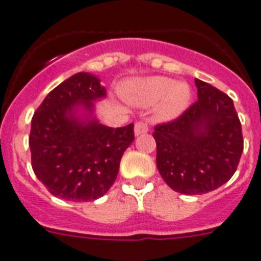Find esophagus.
Masks as SVG:
<instances>
[{
    "instance_id": "34e87169",
    "label": "esophagus",
    "mask_w": 261,
    "mask_h": 261,
    "mask_svg": "<svg viewBox=\"0 0 261 261\" xmlns=\"http://www.w3.org/2000/svg\"><path fill=\"white\" fill-rule=\"evenodd\" d=\"M148 131V126L145 122H136L135 123V127H134V133H135V135H142V134H145Z\"/></svg>"
}]
</instances>
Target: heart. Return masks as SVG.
<instances>
[{"instance_id": "b5f03b06", "label": "heart", "mask_w": 261, "mask_h": 261, "mask_svg": "<svg viewBox=\"0 0 261 261\" xmlns=\"http://www.w3.org/2000/svg\"><path fill=\"white\" fill-rule=\"evenodd\" d=\"M128 101L142 107L154 108V116L160 121H173L182 116L190 107L191 87L187 83H175L166 76H149L130 84L123 92Z\"/></svg>"}]
</instances>
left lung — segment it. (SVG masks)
<instances>
[{"instance_id":"left-lung-1","label":"left lung","mask_w":261,"mask_h":261,"mask_svg":"<svg viewBox=\"0 0 261 261\" xmlns=\"http://www.w3.org/2000/svg\"><path fill=\"white\" fill-rule=\"evenodd\" d=\"M198 101L174 121L157 125L156 163L170 189L201 195L226 183L243 152V136L233 100L195 79Z\"/></svg>"}]
</instances>
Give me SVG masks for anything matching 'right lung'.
<instances>
[{"label": "right lung", "mask_w": 261, "mask_h": 261, "mask_svg": "<svg viewBox=\"0 0 261 261\" xmlns=\"http://www.w3.org/2000/svg\"><path fill=\"white\" fill-rule=\"evenodd\" d=\"M105 97L96 75L78 72L50 91L32 117V169L57 198L92 201L113 186L122 154L134 142V125H101L95 102Z\"/></svg>", "instance_id": "right-lung-1"}]
</instances>
